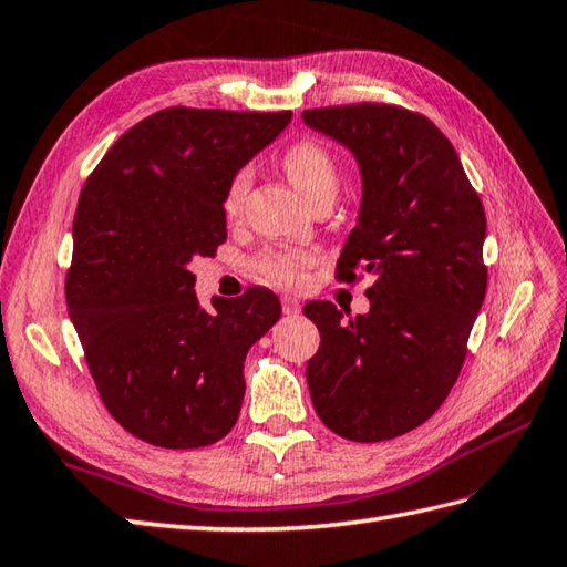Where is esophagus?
Wrapping results in <instances>:
<instances>
[{"label": "esophagus", "mask_w": 567, "mask_h": 567, "mask_svg": "<svg viewBox=\"0 0 567 567\" xmlns=\"http://www.w3.org/2000/svg\"><path fill=\"white\" fill-rule=\"evenodd\" d=\"M281 308H284V316H298V312H300V303L291 296L281 298Z\"/></svg>", "instance_id": "1"}]
</instances>
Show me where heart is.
Segmentation results:
<instances>
[{"label":"heart","instance_id":"1","mask_svg":"<svg viewBox=\"0 0 567 567\" xmlns=\"http://www.w3.org/2000/svg\"><path fill=\"white\" fill-rule=\"evenodd\" d=\"M284 169L288 179L303 194L310 204H318L322 198H334L339 186V167L334 155L324 145L316 141H300L286 150ZM251 186V169H237L223 194V210L228 216H235L243 208L247 192ZM310 257L298 249H269L257 259V269L264 276L279 286H296L303 279Z\"/></svg>","mask_w":567,"mask_h":567}]
</instances>
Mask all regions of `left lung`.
Returning <instances> with one entry per match:
<instances>
[{
  "label": "left lung",
  "mask_w": 567,
  "mask_h": 567,
  "mask_svg": "<svg viewBox=\"0 0 567 567\" xmlns=\"http://www.w3.org/2000/svg\"><path fill=\"white\" fill-rule=\"evenodd\" d=\"M361 172L357 228L337 261L342 281L373 276L371 310L312 300L320 349L306 379L318 417L371 444L426 422L456 383L487 288L485 210L449 137L408 109L351 104L303 111Z\"/></svg>",
  "instance_id": "1"
}]
</instances>
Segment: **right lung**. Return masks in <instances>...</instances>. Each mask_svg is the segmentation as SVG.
Returning a JSON list of instances; mask_svg holds the SVG:
<instances>
[{"label": "right lung", "instance_id": "right-lung-1", "mask_svg": "<svg viewBox=\"0 0 567 567\" xmlns=\"http://www.w3.org/2000/svg\"><path fill=\"white\" fill-rule=\"evenodd\" d=\"M291 111L162 109L111 145L72 223L68 312L106 410L162 449L216 444L240 417L245 357L281 318L269 288L200 308L188 271L228 237L223 194Z\"/></svg>", "mask_w": 567, "mask_h": 567}]
</instances>
